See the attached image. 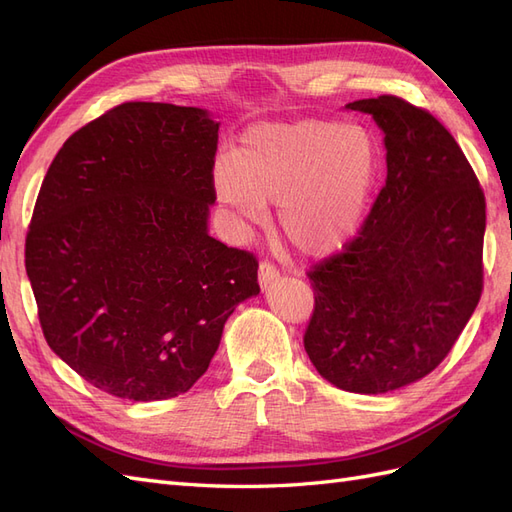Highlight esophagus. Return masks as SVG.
Returning <instances> with one entry per match:
<instances>
[{"mask_svg": "<svg viewBox=\"0 0 512 512\" xmlns=\"http://www.w3.org/2000/svg\"><path fill=\"white\" fill-rule=\"evenodd\" d=\"M277 277H280V271H277L271 262H260L258 267V284L262 290L271 288L273 282H277Z\"/></svg>", "mask_w": 512, "mask_h": 512, "instance_id": "1", "label": "esophagus"}]
</instances>
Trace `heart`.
<instances>
[{
	"label": "heart",
	"instance_id": "b5f03b06",
	"mask_svg": "<svg viewBox=\"0 0 512 512\" xmlns=\"http://www.w3.org/2000/svg\"><path fill=\"white\" fill-rule=\"evenodd\" d=\"M382 175V151L363 126L329 119L269 121L247 128L213 166V185L232 220L260 224L277 205V226L297 252H342L367 220Z\"/></svg>",
	"mask_w": 512,
	"mask_h": 512
}]
</instances>
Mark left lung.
Returning <instances> with one entry per match:
<instances>
[{"mask_svg":"<svg viewBox=\"0 0 512 512\" xmlns=\"http://www.w3.org/2000/svg\"><path fill=\"white\" fill-rule=\"evenodd\" d=\"M384 134L386 185L346 252L309 273L305 350L337 389L382 395L451 352L483 290L485 196L442 123L395 96L346 104Z\"/></svg>","mask_w":512,"mask_h":512,"instance_id":"8db88e82","label":"left lung"}]
</instances>
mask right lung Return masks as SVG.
Segmentation results:
<instances>
[{
    "label": "right lung",
    "instance_id": "add662e5",
    "mask_svg": "<svg viewBox=\"0 0 512 512\" xmlns=\"http://www.w3.org/2000/svg\"><path fill=\"white\" fill-rule=\"evenodd\" d=\"M218 130L207 108L119 104L42 181L25 269L46 344L108 395L192 389L260 292L256 258L209 235Z\"/></svg>",
    "mask_w": 512,
    "mask_h": 512
}]
</instances>
